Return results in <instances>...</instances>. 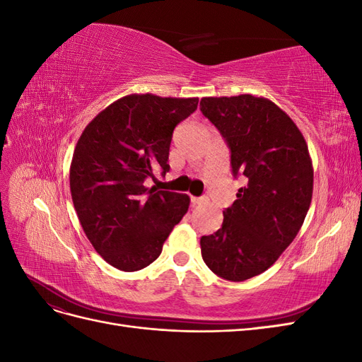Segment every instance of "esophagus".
<instances>
[{
	"label": "esophagus",
	"mask_w": 362,
	"mask_h": 362,
	"mask_svg": "<svg viewBox=\"0 0 362 362\" xmlns=\"http://www.w3.org/2000/svg\"><path fill=\"white\" fill-rule=\"evenodd\" d=\"M190 202H192V205H193V206H196V205H201V204L204 202V198H196V196H192Z\"/></svg>",
	"instance_id": "1"
}]
</instances>
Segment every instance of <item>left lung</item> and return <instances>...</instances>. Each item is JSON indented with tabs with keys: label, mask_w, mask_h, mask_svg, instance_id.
I'll return each instance as SVG.
<instances>
[{
	"label": "left lung",
	"mask_w": 362,
	"mask_h": 362,
	"mask_svg": "<svg viewBox=\"0 0 362 362\" xmlns=\"http://www.w3.org/2000/svg\"><path fill=\"white\" fill-rule=\"evenodd\" d=\"M201 112L231 151L246 185L225 208L222 228L201 237L205 264L228 281L266 272L298 235L313 198L306 141L286 112L254 95L202 98Z\"/></svg>",
	"instance_id": "obj_1"
}]
</instances>
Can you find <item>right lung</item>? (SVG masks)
Listing matches in <instances>:
<instances>
[{
	"label": "right lung",
	"mask_w": 362,
	"mask_h": 362,
	"mask_svg": "<svg viewBox=\"0 0 362 362\" xmlns=\"http://www.w3.org/2000/svg\"><path fill=\"white\" fill-rule=\"evenodd\" d=\"M198 98L128 95L87 125L75 146L69 182L83 231L108 264L136 272L154 262L187 213V194L148 189L166 175L173 129L198 108Z\"/></svg>",
	"instance_id": "right-lung-1"
}]
</instances>
